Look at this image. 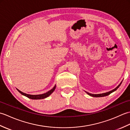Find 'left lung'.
I'll return each mask as SVG.
<instances>
[{
  "instance_id": "1",
  "label": "left lung",
  "mask_w": 130,
  "mask_h": 130,
  "mask_svg": "<svg viewBox=\"0 0 130 130\" xmlns=\"http://www.w3.org/2000/svg\"><path fill=\"white\" fill-rule=\"evenodd\" d=\"M122 81L120 83V84L118 85V86H117L116 88H115V89H113L112 90H111V91H109V92H106V93H101V94H91V93H88V92H86V91H85V93H87L88 95H90V96H93V97H103V96H107V95H109L110 94L112 93H113V92H115V91L116 90L118 89V88H119V87H120V85H121V83H122Z\"/></svg>"
}]
</instances>
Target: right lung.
<instances>
[{"mask_svg":"<svg viewBox=\"0 0 130 130\" xmlns=\"http://www.w3.org/2000/svg\"><path fill=\"white\" fill-rule=\"evenodd\" d=\"M55 88H56V85H55L54 87V88L51 89L50 90L48 91L47 92H46L45 93H43L42 94H38V95H31V94H26V93H24L22 92H21V91L19 90V89H17L18 92L20 93L21 94H22L23 95L26 96V97L30 98V99H44V98H46L47 97H48V96L50 95L51 94L54 92V90H55Z\"/></svg>","mask_w":130,"mask_h":130,"instance_id":"right-lung-1","label":"right lung"}]
</instances>
